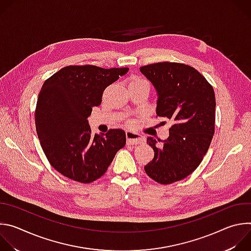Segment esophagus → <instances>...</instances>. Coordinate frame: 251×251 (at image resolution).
<instances>
[{"label": "esophagus", "mask_w": 251, "mask_h": 251, "mask_svg": "<svg viewBox=\"0 0 251 251\" xmlns=\"http://www.w3.org/2000/svg\"><path fill=\"white\" fill-rule=\"evenodd\" d=\"M126 137H127L128 143H130V144H132V145H137V144H140V143H143L145 141L144 137L141 136L138 133L132 132V131H127Z\"/></svg>", "instance_id": "1"}]
</instances>
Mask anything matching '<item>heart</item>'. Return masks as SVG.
<instances>
[{
  "instance_id": "obj_1",
  "label": "heart",
  "mask_w": 251,
  "mask_h": 251,
  "mask_svg": "<svg viewBox=\"0 0 251 251\" xmlns=\"http://www.w3.org/2000/svg\"><path fill=\"white\" fill-rule=\"evenodd\" d=\"M145 79H142V78H133L130 83H138V82H145ZM147 82V81H146Z\"/></svg>"
}]
</instances>
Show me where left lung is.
I'll list each match as a JSON object with an SVG mask.
<instances>
[{
    "mask_svg": "<svg viewBox=\"0 0 251 251\" xmlns=\"http://www.w3.org/2000/svg\"><path fill=\"white\" fill-rule=\"evenodd\" d=\"M140 71L157 92V115L174 121L164 142L147 138L155 155L145 172L163 185L181 181L199 167L210 145L216 120L214 91L197 69L183 63L158 62Z\"/></svg>",
    "mask_w": 251,
    "mask_h": 251,
    "instance_id": "obj_1",
    "label": "left lung"
}]
</instances>
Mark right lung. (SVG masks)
Returning <instances> with one entry per match:
<instances>
[{"label": "right lung", "mask_w": 251, "mask_h": 251, "mask_svg": "<svg viewBox=\"0 0 251 251\" xmlns=\"http://www.w3.org/2000/svg\"><path fill=\"white\" fill-rule=\"evenodd\" d=\"M128 71L127 67L69 65L43 84L35 108V128L49 162L64 176L91 183L105 174L125 146L124 130L92 135L87 118L92 107L101 104L103 90Z\"/></svg>", "instance_id": "right-lung-1"}]
</instances>
